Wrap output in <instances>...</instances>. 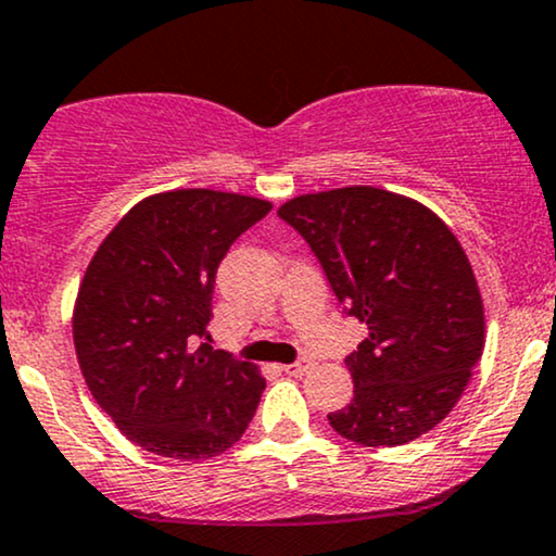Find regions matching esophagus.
Returning <instances> with one entry per match:
<instances>
[{
    "label": "esophagus",
    "mask_w": 556,
    "mask_h": 556,
    "mask_svg": "<svg viewBox=\"0 0 556 556\" xmlns=\"http://www.w3.org/2000/svg\"><path fill=\"white\" fill-rule=\"evenodd\" d=\"M311 359H300V363L282 365V372H287V376H305V372L311 370Z\"/></svg>",
    "instance_id": "34e87169"
}]
</instances>
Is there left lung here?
Segmentation results:
<instances>
[{
    "mask_svg": "<svg viewBox=\"0 0 556 556\" xmlns=\"http://www.w3.org/2000/svg\"><path fill=\"white\" fill-rule=\"evenodd\" d=\"M279 217L367 324L344 359L354 396L329 425L367 447L422 438L458 404L484 352V303L458 238L430 206L376 186L300 193Z\"/></svg>",
    "mask_w": 556,
    "mask_h": 556,
    "instance_id": "obj_1",
    "label": "left lung"
}]
</instances>
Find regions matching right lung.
Returning <instances> with one entry per match:
<instances>
[{"label": "right lung", "mask_w": 556, "mask_h": 556, "mask_svg": "<svg viewBox=\"0 0 556 556\" xmlns=\"http://www.w3.org/2000/svg\"><path fill=\"white\" fill-rule=\"evenodd\" d=\"M269 199L214 189L144 197L87 264L72 307L85 383L134 445L206 460L243 438L266 380L258 365L199 344L214 274Z\"/></svg>", "instance_id": "obj_1"}]
</instances>
